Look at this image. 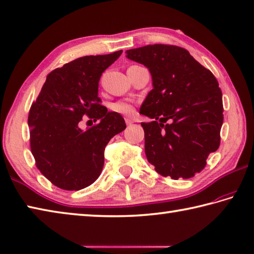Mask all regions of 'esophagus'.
I'll list each match as a JSON object with an SVG mask.
<instances>
[{"instance_id":"1","label":"esophagus","mask_w":254,"mask_h":254,"mask_svg":"<svg viewBox=\"0 0 254 254\" xmlns=\"http://www.w3.org/2000/svg\"><path fill=\"white\" fill-rule=\"evenodd\" d=\"M125 122H126V124H127V126H130L131 124L133 123V121L131 118H129V117H127V118H125Z\"/></svg>"}]
</instances>
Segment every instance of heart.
Returning a JSON list of instances; mask_svg holds the SVG:
<instances>
[{
    "label": "heart",
    "instance_id": "obj_1",
    "mask_svg": "<svg viewBox=\"0 0 254 254\" xmlns=\"http://www.w3.org/2000/svg\"><path fill=\"white\" fill-rule=\"evenodd\" d=\"M112 109L115 113L122 115H129L132 113V106L126 102H118L112 105Z\"/></svg>",
    "mask_w": 254,
    "mask_h": 254
}]
</instances>
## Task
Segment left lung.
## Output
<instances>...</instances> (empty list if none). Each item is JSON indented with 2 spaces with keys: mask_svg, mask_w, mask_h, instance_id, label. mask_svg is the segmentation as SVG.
I'll list each match as a JSON object with an SVG mask.
<instances>
[{
  "mask_svg": "<svg viewBox=\"0 0 254 254\" xmlns=\"http://www.w3.org/2000/svg\"><path fill=\"white\" fill-rule=\"evenodd\" d=\"M126 54L152 78L139 112L154 119L141 123L148 161L164 177L191 178L220 146L223 105L217 78L179 46L147 45Z\"/></svg>",
  "mask_w": 254,
  "mask_h": 254,
  "instance_id": "left-lung-1",
  "label": "left lung"
}]
</instances>
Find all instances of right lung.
<instances>
[{
  "instance_id": "obj_1",
  "label": "right lung",
  "mask_w": 254,
  "mask_h": 254,
  "mask_svg": "<svg viewBox=\"0 0 254 254\" xmlns=\"http://www.w3.org/2000/svg\"><path fill=\"white\" fill-rule=\"evenodd\" d=\"M122 53L79 57L54 69L32 104V154L38 170L61 189L92 185L103 170L105 147L126 128L122 115L108 112L98 97L100 76ZM84 114L100 123L83 131L79 123Z\"/></svg>"
}]
</instances>
